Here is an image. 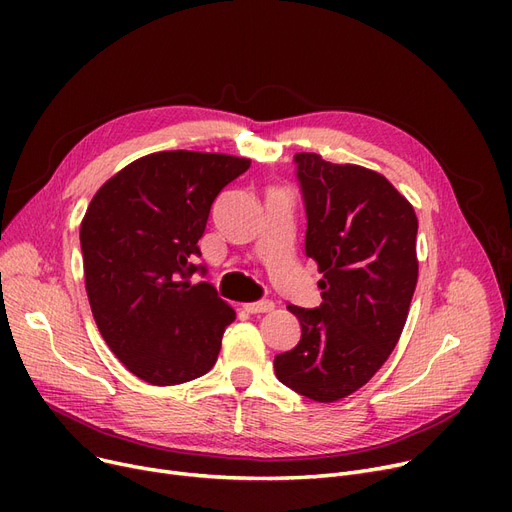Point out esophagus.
<instances>
[{"mask_svg":"<svg viewBox=\"0 0 512 512\" xmlns=\"http://www.w3.org/2000/svg\"><path fill=\"white\" fill-rule=\"evenodd\" d=\"M272 309H274V303L267 301V299L245 305V311H249V313H267V311H272Z\"/></svg>","mask_w":512,"mask_h":512,"instance_id":"obj_1","label":"esophagus"}]
</instances>
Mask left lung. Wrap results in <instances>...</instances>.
<instances>
[{
    "label": "left lung",
    "mask_w": 512,
    "mask_h": 512,
    "mask_svg": "<svg viewBox=\"0 0 512 512\" xmlns=\"http://www.w3.org/2000/svg\"><path fill=\"white\" fill-rule=\"evenodd\" d=\"M307 232L317 261L321 303L288 305L299 344L276 355L278 380L317 402L359 390L378 371L405 328L417 286V215L378 172L297 153Z\"/></svg>",
    "instance_id": "8db88e82"
}]
</instances>
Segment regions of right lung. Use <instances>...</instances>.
<instances>
[{"label": "right lung", "mask_w": 512, "mask_h": 512, "mask_svg": "<svg viewBox=\"0 0 512 512\" xmlns=\"http://www.w3.org/2000/svg\"><path fill=\"white\" fill-rule=\"evenodd\" d=\"M251 161L161 151L132 161L93 197L80 251L95 324L137 378L176 386L207 373L236 313L193 263L211 203Z\"/></svg>", "instance_id": "obj_1"}]
</instances>
